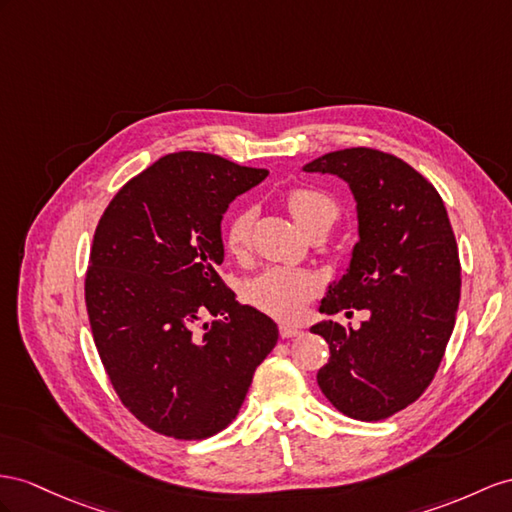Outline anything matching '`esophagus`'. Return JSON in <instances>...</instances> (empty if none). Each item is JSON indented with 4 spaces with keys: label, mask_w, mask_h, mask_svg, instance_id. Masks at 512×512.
I'll return each instance as SVG.
<instances>
[{
    "label": "esophagus",
    "mask_w": 512,
    "mask_h": 512,
    "mask_svg": "<svg viewBox=\"0 0 512 512\" xmlns=\"http://www.w3.org/2000/svg\"><path fill=\"white\" fill-rule=\"evenodd\" d=\"M279 335H281L283 339L298 337V335H300V329H296V326H292V324H281V326H279Z\"/></svg>",
    "instance_id": "esophagus-1"
}]
</instances>
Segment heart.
<instances>
[{"label":"heart","instance_id":"heart-1","mask_svg":"<svg viewBox=\"0 0 512 512\" xmlns=\"http://www.w3.org/2000/svg\"><path fill=\"white\" fill-rule=\"evenodd\" d=\"M285 205L296 225L307 235L326 233L337 218L339 205L326 192L309 186H294L285 192ZM255 209L242 207L235 212L225 229V246L233 257H244L251 246ZM320 292V281L307 270L268 268L244 283V298L259 311L274 318L294 320L303 316L307 305Z\"/></svg>","mask_w":512,"mask_h":512}]
</instances>
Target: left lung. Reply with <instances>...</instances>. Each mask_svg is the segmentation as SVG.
Segmentation results:
<instances>
[{"label": "left lung", "mask_w": 512, "mask_h": 512, "mask_svg": "<svg viewBox=\"0 0 512 512\" xmlns=\"http://www.w3.org/2000/svg\"><path fill=\"white\" fill-rule=\"evenodd\" d=\"M350 183L359 242L320 311H368L359 329L313 326L329 342L318 385L337 411L378 422L413 404L435 378L461 300V259L435 186L400 157L352 147L305 166Z\"/></svg>", "instance_id": "1"}]
</instances>
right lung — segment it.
Returning a JSON list of instances; mask_svg holds the SVG:
<instances>
[{
  "mask_svg": "<svg viewBox=\"0 0 512 512\" xmlns=\"http://www.w3.org/2000/svg\"><path fill=\"white\" fill-rule=\"evenodd\" d=\"M266 175L170 153L116 192L95 229L84 279L95 346L125 409L157 435L196 441L227 428L277 346V324L238 303L216 270L222 214Z\"/></svg>",
  "mask_w": 512,
  "mask_h": 512,
  "instance_id": "1",
  "label": "right lung"
}]
</instances>
